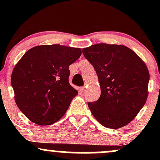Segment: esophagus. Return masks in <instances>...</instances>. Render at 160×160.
<instances>
[{
	"label": "esophagus",
	"instance_id": "esophagus-1",
	"mask_svg": "<svg viewBox=\"0 0 160 160\" xmlns=\"http://www.w3.org/2000/svg\"><path fill=\"white\" fill-rule=\"evenodd\" d=\"M85 89H86V86H82V87L80 88V90L82 92H83L85 91Z\"/></svg>",
	"mask_w": 160,
	"mask_h": 160
}]
</instances>
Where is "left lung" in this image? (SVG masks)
I'll use <instances>...</instances> for the list:
<instances>
[{
	"label": "left lung",
	"instance_id": "left-lung-1",
	"mask_svg": "<svg viewBox=\"0 0 160 160\" xmlns=\"http://www.w3.org/2000/svg\"><path fill=\"white\" fill-rule=\"evenodd\" d=\"M82 54L98 75L101 95L89 102L94 117L104 127L115 129L129 123L146 103L150 74L144 62L123 45L97 43Z\"/></svg>",
	"mask_w": 160,
	"mask_h": 160
}]
</instances>
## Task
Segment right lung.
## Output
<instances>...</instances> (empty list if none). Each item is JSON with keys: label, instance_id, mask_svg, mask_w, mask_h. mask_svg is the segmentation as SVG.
<instances>
[{"label": "right lung", "instance_id": "1", "mask_svg": "<svg viewBox=\"0 0 160 160\" xmlns=\"http://www.w3.org/2000/svg\"><path fill=\"white\" fill-rule=\"evenodd\" d=\"M80 48L60 44L32 47L15 65L11 85L15 102L29 120L48 126L62 118L78 92L70 85L69 66Z\"/></svg>", "mask_w": 160, "mask_h": 160}]
</instances>
